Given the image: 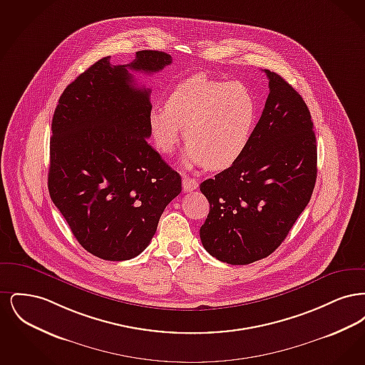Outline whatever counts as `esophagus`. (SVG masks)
Instances as JSON below:
<instances>
[{"instance_id": "34e87169", "label": "esophagus", "mask_w": 365, "mask_h": 365, "mask_svg": "<svg viewBox=\"0 0 365 365\" xmlns=\"http://www.w3.org/2000/svg\"><path fill=\"white\" fill-rule=\"evenodd\" d=\"M182 186H183V191H192L198 187V182L195 179H192L190 176H183L182 179Z\"/></svg>"}]
</instances>
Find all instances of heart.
Segmentation results:
<instances>
[{
    "instance_id": "1",
    "label": "heart",
    "mask_w": 365,
    "mask_h": 365,
    "mask_svg": "<svg viewBox=\"0 0 365 365\" xmlns=\"http://www.w3.org/2000/svg\"><path fill=\"white\" fill-rule=\"evenodd\" d=\"M256 119L257 101L249 87L197 73L178 82L165 106L150 109L148 123L161 153L171 155L185 131V163L222 171L246 152Z\"/></svg>"
}]
</instances>
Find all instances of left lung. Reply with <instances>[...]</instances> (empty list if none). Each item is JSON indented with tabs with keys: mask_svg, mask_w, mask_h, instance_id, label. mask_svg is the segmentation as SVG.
<instances>
[{
	"mask_svg": "<svg viewBox=\"0 0 365 365\" xmlns=\"http://www.w3.org/2000/svg\"><path fill=\"white\" fill-rule=\"evenodd\" d=\"M269 94L243 156L201 183L209 213L200 228L210 256L232 265L275 252L308 205L317 175L311 112L280 75L265 70Z\"/></svg>",
	"mask_w": 365,
	"mask_h": 365,
	"instance_id": "left-lung-1",
	"label": "left lung"
}]
</instances>
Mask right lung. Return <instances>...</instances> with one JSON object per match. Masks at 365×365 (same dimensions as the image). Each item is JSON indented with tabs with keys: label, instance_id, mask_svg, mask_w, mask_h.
I'll list each match as a JSON object with an SVG mask.
<instances>
[{
	"label": "right lung",
	"instance_id": "obj_1",
	"mask_svg": "<svg viewBox=\"0 0 365 365\" xmlns=\"http://www.w3.org/2000/svg\"><path fill=\"white\" fill-rule=\"evenodd\" d=\"M109 60L94 63L58 100L48 187L88 253L123 261L148 247L182 179L148 143L150 90L137 86L128 72H158L173 57L140 51L130 64Z\"/></svg>",
	"mask_w": 365,
	"mask_h": 365
}]
</instances>
